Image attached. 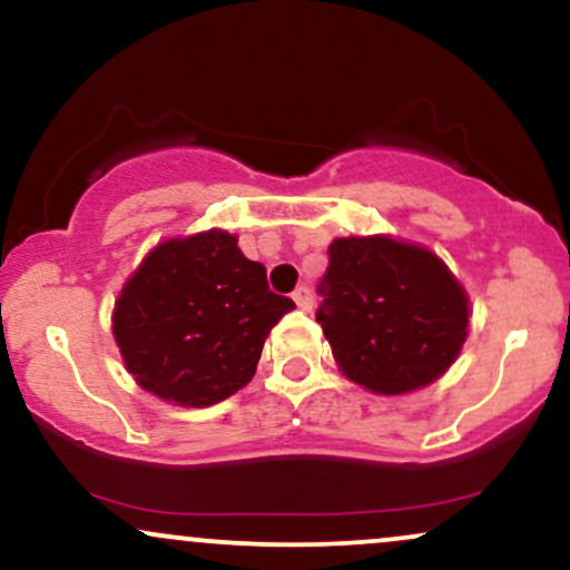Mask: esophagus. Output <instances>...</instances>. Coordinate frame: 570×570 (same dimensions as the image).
Masks as SVG:
<instances>
[{
    "instance_id": "34e87169",
    "label": "esophagus",
    "mask_w": 570,
    "mask_h": 570,
    "mask_svg": "<svg viewBox=\"0 0 570 570\" xmlns=\"http://www.w3.org/2000/svg\"><path fill=\"white\" fill-rule=\"evenodd\" d=\"M292 299L297 303L299 311H311V307H313V294H311V289H307V286H297V289H294V294H292Z\"/></svg>"
}]
</instances>
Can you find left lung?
<instances>
[{
    "instance_id": "1",
    "label": "left lung",
    "mask_w": 570,
    "mask_h": 570,
    "mask_svg": "<svg viewBox=\"0 0 570 570\" xmlns=\"http://www.w3.org/2000/svg\"><path fill=\"white\" fill-rule=\"evenodd\" d=\"M316 322L353 383L396 396L434 383L461 353L469 297L436 254L367 235L330 244Z\"/></svg>"
}]
</instances>
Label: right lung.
<instances>
[{"label":"right lung","instance_id":"add662e5","mask_svg":"<svg viewBox=\"0 0 570 570\" xmlns=\"http://www.w3.org/2000/svg\"><path fill=\"white\" fill-rule=\"evenodd\" d=\"M292 307L235 235L208 230L144 257L117 297L112 335L144 391L208 407L252 381L265 337Z\"/></svg>","mask_w":570,"mask_h":570}]
</instances>
